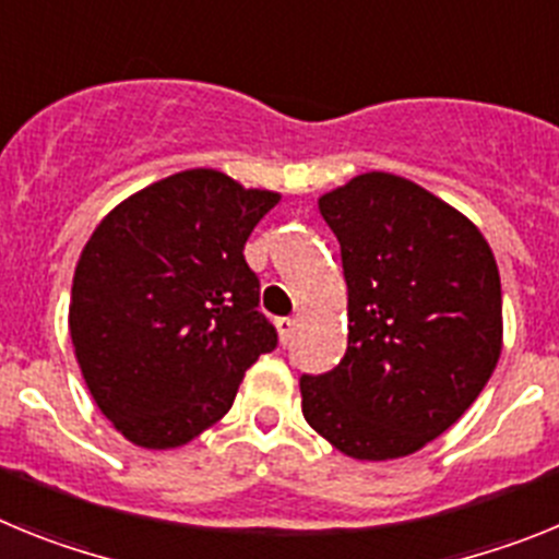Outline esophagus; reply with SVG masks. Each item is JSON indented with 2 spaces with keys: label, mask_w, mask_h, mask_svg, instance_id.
<instances>
[{
  "label": "esophagus",
  "mask_w": 559,
  "mask_h": 559,
  "mask_svg": "<svg viewBox=\"0 0 559 559\" xmlns=\"http://www.w3.org/2000/svg\"><path fill=\"white\" fill-rule=\"evenodd\" d=\"M276 333H280L283 344H288L294 338V319H276Z\"/></svg>",
  "instance_id": "esophagus-1"
}]
</instances>
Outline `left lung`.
Masks as SVG:
<instances>
[{
    "label": "left lung",
    "instance_id": "1",
    "mask_svg": "<svg viewBox=\"0 0 559 559\" xmlns=\"http://www.w3.org/2000/svg\"><path fill=\"white\" fill-rule=\"evenodd\" d=\"M347 280V353L302 374V414L360 462L426 448L473 406L501 355V276L459 210L392 173L324 192Z\"/></svg>",
    "mask_w": 559,
    "mask_h": 559
}]
</instances>
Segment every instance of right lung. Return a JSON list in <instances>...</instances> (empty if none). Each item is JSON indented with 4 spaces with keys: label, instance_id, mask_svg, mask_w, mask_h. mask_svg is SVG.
I'll use <instances>...</instances> for the list:
<instances>
[{
    "label": "right lung",
    "instance_id": "obj_1",
    "mask_svg": "<svg viewBox=\"0 0 559 559\" xmlns=\"http://www.w3.org/2000/svg\"><path fill=\"white\" fill-rule=\"evenodd\" d=\"M280 192L195 167L114 206L78 260L69 335L111 426L147 451L187 445L276 347L243 246Z\"/></svg>",
    "mask_w": 559,
    "mask_h": 559
}]
</instances>
